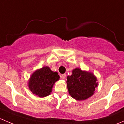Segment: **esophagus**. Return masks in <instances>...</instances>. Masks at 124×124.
Returning a JSON list of instances; mask_svg holds the SVG:
<instances>
[{
	"instance_id": "esophagus-1",
	"label": "esophagus",
	"mask_w": 124,
	"mask_h": 124,
	"mask_svg": "<svg viewBox=\"0 0 124 124\" xmlns=\"http://www.w3.org/2000/svg\"><path fill=\"white\" fill-rule=\"evenodd\" d=\"M66 74H62V75L60 76L61 79H64L66 78Z\"/></svg>"
}]
</instances>
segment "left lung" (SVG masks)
<instances>
[{
    "label": "left lung",
    "mask_w": 124,
    "mask_h": 124,
    "mask_svg": "<svg viewBox=\"0 0 124 124\" xmlns=\"http://www.w3.org/2000/svg\"><path fill=\"white\" fill-rule=\"evenodd\" d=\"M67 89L71 97L75 100H85L91 97L98 86L97 77L90 71L79 68L73 69L71 75L67 77Z\"/></svg>",
    "instance_id": "obj_1"
}]
</instances>
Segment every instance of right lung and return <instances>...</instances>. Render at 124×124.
Returning a JSON list of instances; mask_svg holds the SVG:
<instances>
[{"label": "right lung", "instance_id": "1", "mask_svg": "<svg viewBox=\"0 0 124 124\" xmlns=\"http://www.w3.org/2000/svg\"><path fill=\"white\" fill-rule=\"evenodd\" d=\"M60 76L48 66H43L33 73L28 81V86L33 94L39 97H45L51 94L55 82Z\"/></svg>", "mask_w": 124, "mask_h": 124}]
</instances>
